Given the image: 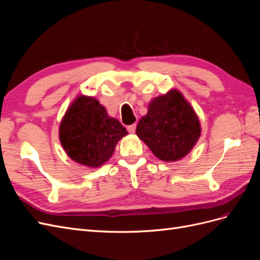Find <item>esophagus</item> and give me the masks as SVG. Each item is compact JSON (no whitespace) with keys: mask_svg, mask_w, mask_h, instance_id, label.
<instances>
[{"mask_svg":"<svg viewBox=\"0 0 260 260\" xmlns=\"http://www.w3.org/2000/svg\"><path fill=\"white\" fill-rule=\"evenodd\" d=\"M136 128H137V124L133 123V124L128 125L127 130H128V132H130V133H135V132H136Z\"/></svg>","mask_w":260,"mask_h":260,"instance_id":"34e87169","label":"esophagus"}]
</instances>
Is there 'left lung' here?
<instances>
[{
    "label": "left lung",
    "mask_w": 260,
    "mask_h": 260,
    "mask_svg": "<svg viewBox=\"0 0 260 260\" xmlns=\"http://www.w3.org/2000/svg\"><path fill=\"white\" fill-rule=\"evenodd\" d=\"M137 136L164 161H176L191 151L201 136L192 106L177 90L155 98L138 123Z\"/></svg>",
    "instance_id": "8db88e82"
}]
</instances>
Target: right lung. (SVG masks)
I'll return each instance as SVG.
<instances>
[{
    "mask_svg": "<svg viewBox=\"0 0 260 260\" xmlns=\"http://www.w3.org/2000/svg\"><path fill=\"white\" fill-rule=\"evenodd\" d=\"M125 135V128L107 115L99 101L84 95L70 105L59 125V140L67 155L88 167L105 164Z\"/></svg>",
    "mask_w": 260,
    "mask_h": 260,
    "instance_id": "add662e5",
    "label": "right lung"
}]
</instances>
